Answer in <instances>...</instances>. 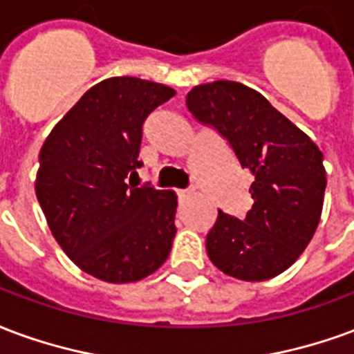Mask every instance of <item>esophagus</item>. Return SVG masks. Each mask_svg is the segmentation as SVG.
I'll list each match as a JSON object with an SVG mask.
<instances>
[{
  "label": "esophagus",
  "instance_id": "obj_1",
  "mask_svg": "<svg viewBox=\"0 0 354 354\" xmlns=\"http://www.w3.org/2000/svg\"><path fill=\"white\" fill-rule=\"evenodd\" d=\"M177 194H179L180 200H185V198H190V196L194 194V190L192 188H185V190H177Z\"/></svg>",
  "mask_w": 354,
  "mask_h": 354
}]
</instances>
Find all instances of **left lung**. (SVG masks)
Masks as SVG:
<instances>
[{
	"label": "left lung",
	"mask_w": 354,
	"mask_h": 354,
	"mask_svg": "<svg viewBox=\"0 0 354 354\" xmlns=\"http://www.w3.org/2000/svg\"><path fill=\"white\" fill-rule=\"evenodd\" d=\"M187 107L213 126L252 174L243 221L218 211L205 249L211 262L241 281H266L298 260L321 221L326 171L308 133L241 82L198 84Z\"/></svg>",
	"instance_id": "obj_1"
}]
</instances>
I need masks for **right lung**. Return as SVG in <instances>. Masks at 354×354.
<instances>
[{"mask_svg": "<svg viewBox=\"0 0 354 354\" xmlns=\"http://www.w3.org/2000/svg\"><path fill=\"white\" fill-rule=\"evenodd\" d=\"M175 90L111 77L86 90L48 133L35 194L71 262L105 283H136L166 262L175 237L174 190L130 187L143 122Z\"/></svg>", "mask_w": 354, "mask_h": 354, "instance_id": "right-lung-1", "label": "right lung"}]
</instances>
